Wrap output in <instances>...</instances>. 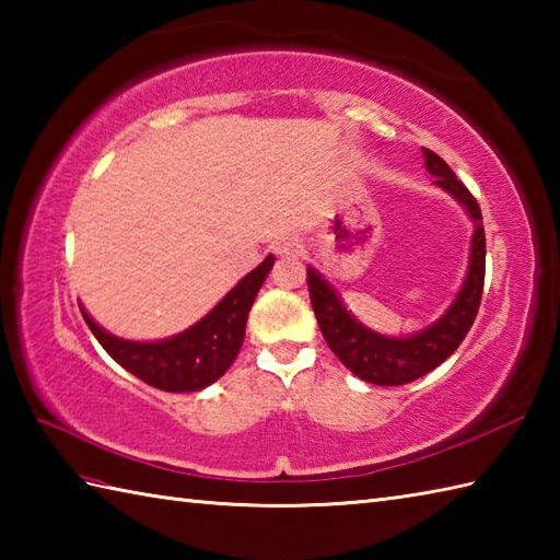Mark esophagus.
<instances>
[{
  "mask_svg": "<svg viewBox=\"0 0 560 560\" xmlns=\"http://www.w3.org/2000/svg\"><path fill=\"white\" fill-rule=\"evenodd\" d=\"M273 253H277L279 257L295 259L303 255V243L295 241V237H287V241H279L277 245H273Z\"/></svg>",
  "mask_w": 560,
  "mask_h": 560,
  "instance_id": "obj_1",
  "label": "esophagus"
}]
</instances>
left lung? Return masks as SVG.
Listing matches in <instances>:
<instances>
[{"label": "left lung", "mask_w": 560, "mask_h": 560, "mask_svg": "<svg viewBox=\"0 0 560 560\" xmlns=\"http://www.w3.org/2000/svg\"><path fill=\"white\" fill-rule=\"evenodd\" d=\"M425 168L435 175L440 185L452 197H457L467 207L469 217L474 219V241H471V265L467 271V281L452 303L450 311L438 319L435 325L419 331L409 339H389L380 337L375 331L365 329L363 325L347 313L337 293L327 287V281L311 267L307 269V291H311V303L317 317L319 331H323L329 349L335 351L337 359L349 368V371L365 380V383L395 387L407 385L413 380L423 377L438 368L452 353L457 351L459 343L467 337L474 319H477L481 293H483V277H486V233L481 221V207L457 175L452 173L450 165L433 153L423 149Z\"/></svg>", "instance_id": "left-lung-1"}]
</instances>
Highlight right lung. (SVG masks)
I'll return each instance as SVG.
<instances>
[{
    "label": "right lung",
    "instance_id": "right-lung-1",
    "mask_svg": "<svg viewBox=\"0 0 560 560\" xmlns=\"http://www.w3.org/2000/svg\"><path fill=\"white\" fill-rule=\"evenodd\" d=\"M271 265L273 257L269 255L257 269L241 279V283L205 319L165 341L141 343L117 339L101 329L83 311L81 315L93 337L101 341V347L125 371L163 392H197L217 383L237 359L245 339L247 313Z\"/></svg>",
    "mask_w": 560,
    "mask_h": 560
}]
</instances>
